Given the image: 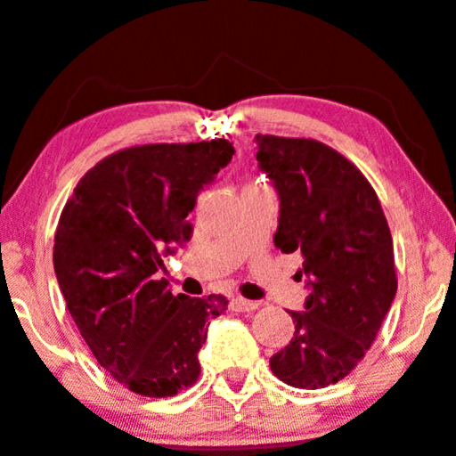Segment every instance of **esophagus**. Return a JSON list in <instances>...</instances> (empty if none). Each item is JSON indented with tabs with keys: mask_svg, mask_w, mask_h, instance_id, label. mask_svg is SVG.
I'll list each match as a JSON object with an SVG mask.
<instances>
[{
	"mask_svg": "<svg viewBox=\"0 0 456 456\" xmlns=\"http://www.w3.org/2000/svg\"><path fill=\"white\" fill-rule=\"evenodd\" d=\"M232 308L235 312H252L259 308V301H250V299H244V297H233L232 299Z\"/></svg>",
	"mask_w": 456,
	"mask_h": 456,
	"instance_id": "obj_1",
	"label": "esophagus"
}]
</instances>
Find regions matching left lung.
Segmentation results:
<instances>
[{"instance_id": "1", "label": "left lung", "mask_w": 456, "mask_h": 456, "mask_svg": "<svg viewBox=\"0 0 456 456\" xmlns=\"http://www.w3.org/2000/svg\"><path fill=\"white\" fill-rule=\"evenodd\" d=\"M256 161L281 195L273 244L301 252L312 293L289 312L295 333L270 359L273 376L322 388L359 365L397 293L393 238L374 186L331 146L256 135Z\"/></svg>"}]
</instances>
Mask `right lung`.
<instances>
[{
  "label": "right lung",
  "instance_id": "right-lung-1",
  "mask_svg": "<svg viewBox=\"0 0 456 456\" xmlns=\"http://www.w3.org/2000/svg\"><path fill=\"white\" fill-rule=\"evenodd\" d=\"M233 152L227 140L123 148L82 175L59 216L53 263L69 314L97 363L144 397L195 385L208 321L227 310L223 295H172L159 270Z\"/></svg>",
  "mask_w": 456,
  "mask_h": 456
}]
</instances>
